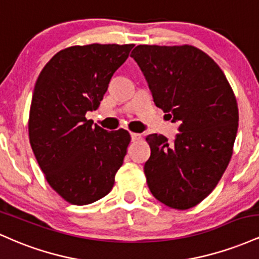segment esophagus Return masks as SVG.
Returning <instances> with one entry per match:
<instances>
[{
    "mask_svg": "<svg viewBox=\"0 0 259 259\" xmlns=\"http://www.w3.org/2000/svg\"><path fill=\"white\" fill-rule=\"evenodd\" d=\"M141 134H138V133H132V140L133 141H139V140H141Z\"/></svg>",
    "mask_w": 259,
    "mask_h": 259,
    "instance_id": "1",
    "label": "esophagus"
}]
</instances>
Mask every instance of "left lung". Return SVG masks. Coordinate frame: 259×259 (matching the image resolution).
Listing matches in <instances>:
<instances>
[{
	"instance_id": "1",
	"label": "left lung",
	"mask_w": 259,
	"mask_h": 259,
	"mask_svg": "<svg viewBox=\"0 0 259 259\" xmlns=\"http://www.w3.org/2000/svg\"><path fill=\"white\" fill-rule=\"evenodd\" d=\"M130 56L156 106L179 121L173 144L163 135L146 136L148 189L165 206L189 209L214 190L230 162L239 126L236 97L219 65L191 45H139Z\"/></svg>"
}]
</instances>
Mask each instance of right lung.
Wrapping results in <instances>:
<instances>
[{"mask_svg": "<svg viewBox=\"0 0 259 259\" xmlns=\"http://www.w3.org/2000/svg\"><path fill=\"white\" fill-rule=\"evenodd\" d=\"M134 45L91 44L56 53L41 70L29 113V141L45 179L72 204L105 197L124 162L130 134L86 119Z\"/></svg>", "mask_w": 259, "mask_h": 259, "instance_id": "right-lung-1", "label": "right lung"}]
</instances>
